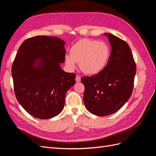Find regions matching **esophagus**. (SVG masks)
I'll return each mask as SVG.
<instances>
[{
	"label": "esophagus",
	"instance_id": "1",
	"mask_svg": "<svg viewBox=\"0 0 156 156\" xmlns=\"http://www.w3.org/2000/svg\"><path fill=\"white\" fill-rule=\"evenodd\" d=\"M75 81H76V82H80V81H81V77L79 76V75H77L76 78H75Z\"/></svg>",
	"mask_w": 156,
	"mask_h": 156
}]
</instances>
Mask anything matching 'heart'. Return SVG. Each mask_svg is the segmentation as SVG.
<instances>
[{"mask_svg": "<svg viewBox=\"0 0 156 156\" xmlns=\"http://www.w3.org/2000/svg\"><path fill=\"white\" fill-rule=\"evenodd\" d=\"M71 55L65 56V62L70 69L79 62L82 72L87 75H96L105 68L110 57L108 45L103 41L81 40L71 49Z\"/></svg>", "mask_w": 156, "mask_h": 156, "instance_id": "1", "label": "heart"}]
</instances>
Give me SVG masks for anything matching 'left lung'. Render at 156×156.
Instances as JSON below:
<instances>
[{
	"label": "left lung",
	"mask_w": 156,
	"mask_h": 156,
	"mask_svg": "<svg viewBox=\"0 0 156 156\" xmlns=\"http://www.w3.org/2000/svg\"><path fill=\"white\" fill-rule=\"evenodd\" d=\"M111 47L105 68L92 77H83L84 105L92 114L105 116L124 105L133 92L136 65L129 45L119 37L104 33Z\"/></svg>",
	"instance_id": "1"
}]
</instances>
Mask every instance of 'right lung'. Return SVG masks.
I'll return each mask as SVG.
<instances>
[{
	"mask_svg": "<svg viewBox=\"0 0 156 156\" xmlns=\"http://www.w3.org/2000/svg\"><path fill=\"white\" fill-rule=\"evenodd\" d=\"M66 43L58 37L37 36L19 48L12 68L14 92L24 109L37 119H49L63 110L66 94L75 83L65 72Z\"/></svg>",
	"mask_w": 156,
	"mask_h": 156,
	"instance_id": "obj_1",
	"label": "right lung"
}]
</instances>
